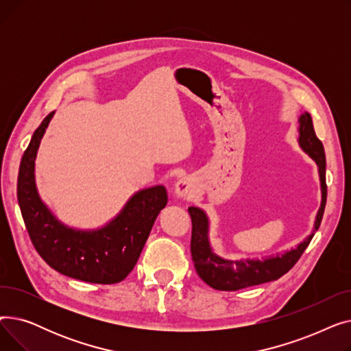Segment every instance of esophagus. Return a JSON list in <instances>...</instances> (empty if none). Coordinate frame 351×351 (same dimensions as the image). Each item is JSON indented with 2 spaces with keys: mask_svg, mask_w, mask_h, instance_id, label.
Returning <instances> with one entry per match:
<instances>
[{
  "mask_svg": "<svg viewBox=\"0 0 351 351\" xmlns=\"http://www.w3.org/2000/svg\"><path fill=\"white\" fill-rule=\"evenodd\" d=\"M175 193L180 199H191L195 195V183L191 178H182L176 182Z\"/></svg>",
  "mask_w": 351,
  "mask_h": 351,
  "instance_id": "34e87169",
  "label": "esophagus"
}]
</instances>
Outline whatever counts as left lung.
<instances>
[{"label":"left lung","instance_id":"8db88e82","mask_svg":"<svg viewBox=\"0 0 351 351\" xmlns=\"http://www.w3.org/2000/svg\"><path fill=\"white\" fill-rule=\"evenodd\" d=\"M299 122V143L302 146V149L306 154H308L317 163L322 183V205L316 216L313 233L308 237H306L296 249H291L280 256L269 257V259L265 261H226L223 257H219L212 252L208 239L209 220L205 212L199 208H189L188 212L192 219V261L195 263V269L200 276V279L210 287L223 291H234L245 287L278 280L298 263L313 236H315V232L320 228L327 199L324 147L322 141L316 136L310 114H302Z\"/></svg>","mask_w":351,"mask_h":351}]
</instances>
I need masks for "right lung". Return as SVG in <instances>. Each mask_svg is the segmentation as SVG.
<instances>
[{"instance_id":"right-lung-1","label":"right lung","mask_w":351,"mask_h":351,"mask_svg":"<svg viewBox=\"0 0 351 351\" xmlns=\"http://www.w3.org/2000/svg\"><path fill=\"white\" fill-rule=\"evenodd\" d=\"M53 117H45L25 149L16 196L31 242L43 259L61 274L82 282L114 285L135 267L168 192L159 185L136 192L121 213L98 230H77L62 225L43 204L35 188L34 162L41 138Z\"/></svg>"}]
</instances>
